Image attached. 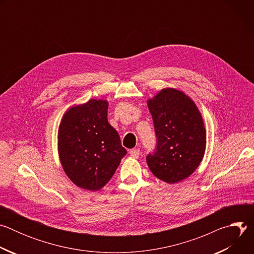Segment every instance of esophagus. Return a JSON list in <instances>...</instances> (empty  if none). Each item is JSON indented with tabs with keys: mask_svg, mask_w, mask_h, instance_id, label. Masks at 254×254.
Listing matches in <instances>:
<instances>
[{
	"mask_svg": "<svg viewBox=\"0 0 254 254\" xmlns=\"http://www.w3.org/2000/svg\"><path fill=\"white\" fill-rule=\"evenodd\" d=\"M129 155L132 158H137L139 156V149H132L129 151Z\"/></svg>",
	"mask_w": 254,
	"mask_h": 254,
	"instance_id": "esophagus-1",
	"label": "esophagus"
}]
</instances>
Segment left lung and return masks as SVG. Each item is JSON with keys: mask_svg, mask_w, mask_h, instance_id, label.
Listing matches in <instances>:
<instances>
[{"mask_svg": "<svg viewBox=\"0 0 254 254\" xmlns=\"http://www.w3.org/2000/svg\"><path fill=\"white\" fill-rule=\"evenodd\" d=\"M157 146L147 156L152 173L166 183L188 178L200 165L206 148V130L194 101L184 92L162 89L148 101Z\"/></svg>", "mask_w": 254, "mask_h": 254, "instance_id": "left-lung-1", "label": "left lung"}]
</instances>
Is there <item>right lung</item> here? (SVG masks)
<instances>
[{
  "mask_svg": "<svg viewBox=\"0 0 254 254\" xmlns=\"http://www.w3.org/2000/svg\"><path fill=\"white\" fill-rule=\"evenodd\" d=\"M108 102L90 99L68 110L58 131L63 170L76 186L101 189L127 155L118 131L107 121Z\"/></svg>",
  "mask_w": 254,
  "mask_h": 254,
  "instance_id": "add662e5",
  "label": "right lung"
}]
</instances>
